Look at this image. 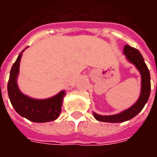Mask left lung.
Returning <instances> with one entry per match:
<instances>
[{
  "mask_svg": "<svg viewBox=\"0 0 157 157\" xmlns=\"http://www.w3.org/2000/svg\"><path fill=\"white\" fill-rule=\"evenodd\" d=\"M124 55L129 63L135 65L136 69L140 73L141 76V88L140 94L138 100L133 105L122 111L119 113L113 115H100L93 112L94 118L101 122L107 123H123L128 121L138 114L145 107V103L148 101L151 93V75L147 65H145L144 58L138 49L133 48L128 44L125 45L124 48Z\"/></svg>",
  "mask_w": 157,
  "mask_h": 157,
  "instance_id": "8db88e82",
  "label": "left lung"
}]
</instances>
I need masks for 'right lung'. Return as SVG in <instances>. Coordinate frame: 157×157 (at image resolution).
<instances>
[{"label":"right lung","mask_w":157,"mask_h":157,"mask_svg":"<svg viewBox=\"0 0 157 157\" xmlns=\"http://www.w3.org/2000/svg\"><path fill=\"white\" fill-rule=\"evenodd\" d=\"M23 49L12 65L9 77L7 92L9 99L16 112L23 118L35 123H46L54 121L61 113L63 98L65 91H60L58 94L49 98L36 99L23 94L17 85L19 66Z\"/></svg>","instance_id":"1"}]
</instances>
